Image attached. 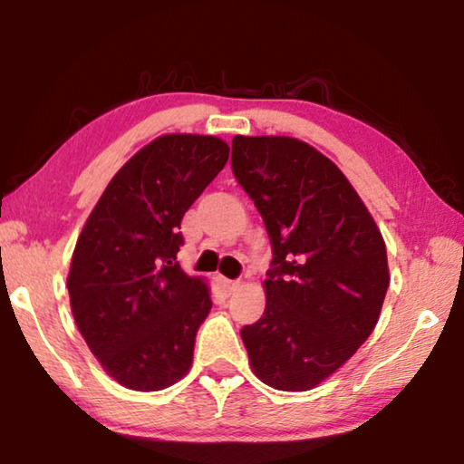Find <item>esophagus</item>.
Returning a JSON list of instances; mask_svg holds the SVG:
<instances>
[{
	"label": "esophagus",
	"instance_id": "34e87169",
	"mask_svg": "<svg viewBox=\"0 0 464 464\" xmlns=\"http://www.w3.org/2000/svg\"><path fill=\"white\" fill-rule=\"evenodd\" d=\"M218 282H221V286H223V290H225L227 295L235 293V290H237V286H239L237 280H229V278H218Z\"/></svg>",
	"mask_w": 464,
	"mask_h": 464
}]
</instances>
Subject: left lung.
Returning a JSON list of instances; mask_svg holds the SVG:
<instances>
[{
  "label": "left lung",
  "mask_w": 464,
  "mask_h": 464,
  "mask_svg": "<svg viewBox=\"0 0 464 464\" xmlns=\"http://www.w3.org/2000/svg\"><path fill=\"white\" fill-rule=\"evenodd\" d=\"M235 179L272 246L264 315L241 329L257 379L309 391L356 354L389 288L387 247L332 160L290 137H233Z\"/></svg>",
  "instance_id": "1"
}]
</instances>
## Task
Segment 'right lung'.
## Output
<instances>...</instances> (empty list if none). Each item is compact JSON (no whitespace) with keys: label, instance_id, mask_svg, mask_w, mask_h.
I'll use <instances>...</instances> for the list:
<instances>
[{"label":"right lung","instance_id":"1","mask_svg":"<svg viewBox=\"0 0 464 464\" xmlns=\"http://www.w3.org/2000/svg\"><path fill=\"white\" fill-rule=\"evenodd\" d=\"M229 160L207 135H163L124 163L77 239L67 288L92 354L122 387L161 391L192 364L213 301L176 260L179 223Z\"/></svg>","mask_w":464,"mask_h":464}]
</instances>
